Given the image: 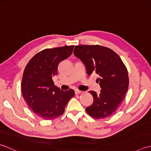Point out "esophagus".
<instances>
[{
  "label": "esophagus",
  "mask_w": 151,
  "mask_h": 151,
  "mask_svg": "<svg viewBox=\"0 0 151 151\" xmlns=\"http://www.w3.org/2000/svg\"><path fill=\"white\" fill-rule=\"evenodd\" d=\"M75 92L76 94H81V93L83 92V91H81V90H79L76 89V90H75Z\"/></svg>",
  "instance_id": "34e87169"
}]
</instances>
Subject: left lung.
<instances>
[{
  "label": "left lung",
  "instance_id": "8db88e82",
  "mask_svg": "<svg viewBox=\"0 0 151 151\" xmlns=\"http://www.w3.org/2000/svg\"><path fill=\"white\" fill-rule=\"evenodd\" d=\"M74 55L85 65L88 75L97 74L96 82L101 90L99 94L89 91L93 104L86 111L95 119L111 116L124 100L129 87L127 69L116 52L99 45L75 46Z\"/></svg>",
  "mask_w": 151,
  "mask_h": 151
}]
</instances>
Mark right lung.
<instances>
[{"label": "right lung", "instance_id": "1", "mask_svg": "<svg viewBox=\"0 0 151 151\" xmlns=\"http://www.w3.org/2000/svg\"><path fill=\"white\" fill-rule=\"evenodd\" d=\"M74 45L45 49L29 60L24 69L22 92L29 108L43 119L62 116L68 101L75 95L69 89L63 91L55 86L52 78L57 74L59 63L73 53Z\"/></svg>", "mask_w": 151, "mask_h": 151}]
</instances>
